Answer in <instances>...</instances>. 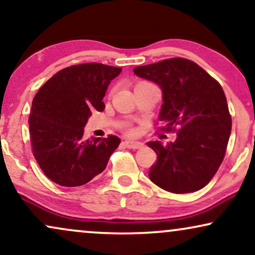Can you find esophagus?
Instances as JSON below:
<instances>
[{"instance_id": "obj_1", "label": "esophagus", "mask_w": 255, "mask_h": 255, "mask_svg": "<svg viewBox=\"0 0 255 255\" xmlns=\"http://www.w3.org/2000/svg\"><path fill=\"white\" fill-rule=\"evenodd\" d=\"M124 145L127 147V148L137 149L142 147V142H140V141H125Z\"/></svg>"}]
</instances>
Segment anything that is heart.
Here are the masks:
<instances>
[{"label":"heart","instance_id":"1","mask_svg":"<svg viewBox=\"0 0 255 255\" xmlns=\"http://www.w3.org/2000/svg\"><path fill=\"white\" fill-rule=\"evenodd\" d=\"M143 83H145V82H140V83H137V84H136V85H140V84H143Z\"/></svg>","mask_w":255,"mask_h":255}]
</instances>
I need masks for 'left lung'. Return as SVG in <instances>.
<instances>
[{
  "instance_id": "obj_1",
  "label": "left lung",
  "mask_w": 255,
  "mask_h": 255,
  "mask_svg": "<svg viewBox=\"0 0 255 255\" xmlns=\"http://www.w3.org/2000/svg\"><path fill=\"white\" fill-rule=\"evenodd\" d=\"M133 72L159 85L161 129L177 130L173 142H147L157 153L149 179L173 194L198 191L219 170L231 136L232 118L222 87L183 58L134 67Z\"/></svg>"
}]
</instances>
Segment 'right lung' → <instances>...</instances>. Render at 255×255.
I'll return each instance as SVG.
<instances>
[{
	"mask_svg": "<svg viewBox=\"0 0 255 255\" xmlns=\"http://www.w3.org/2000/svg\"><path fill=\"white\" fill-rule=\"evenodd\" d=\"M121 67L87 63L60 70L32 102L29 135L33 154L46 177L61 186H81L103 172L121 140L115 135L85 140L84 127Z\"/></svg>",
	"mask_w": 255,
	"mask_h": 255,
	"instance_id": "add662e5",
	"label": "right lung"
}]
</instances>
